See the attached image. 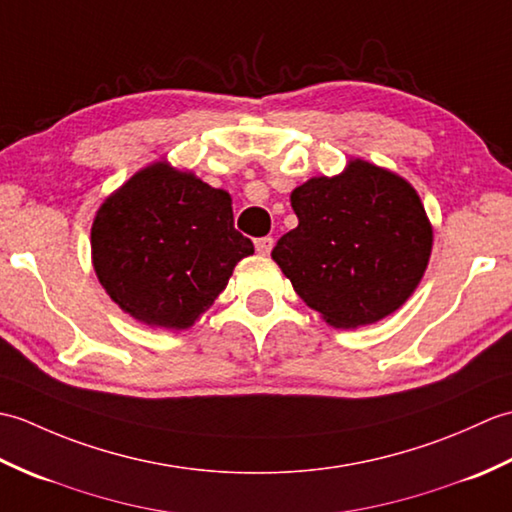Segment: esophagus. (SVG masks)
Returning a JSON list of instances; mask_svg holds the SVG:
<instances>
[{
	"label": "esophagus",
	"mask_w": 512,
	"mask_h": 512,
	"mask_svg": "<svg viewBox=\"0 0 512 512\" xmlns=\"http://www.w3.org/2000/svg\"><path fill=\"white\" fill-rule=\"evenodd\" d=\"M273 246H275V239L273 237H259V239H255V248H257L259 255H268L270 250H273Z\"/></svg>",
	"instance_id": "34e87169"
}]
</instances>
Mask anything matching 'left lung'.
<instances>
[{"instance_id": "left-lung-1", "label": "left lung", "mask_w": 512, "mask_h": 512, "mask_svg": "<svg viewBox=\"0 0 512 512\" xmlns=\"http://www.w3.org/2000/svg\"><path fill=\"white\" fill-rule=\"evenodd\" d=\"M290 202L299 226L279 239L273 259L330 325L376 323L411 297L433 231L405 178L356 158L341 176L303 182Z\"/></svg>"}]
</instances>
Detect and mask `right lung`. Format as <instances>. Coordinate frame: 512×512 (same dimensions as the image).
I'll return each mask as SVG.
<instances>
[{
  "label": "right lung",
  "mask_w": 512,
  "mask_h": 512,
  "mask_svg": "<svg viewBox=\"0 0 512 512\" xmlns=\"http://www.w3.org/2000/svg\"><path fill=\"white\" fill-rule=\"evenodd\" d=\"M255 248L233 226L231 195L154 162L107 198L92 224V264L123 312L187 330Z\"/></svg>",
  "instance_id": "add662e5"
}]
</instances>
